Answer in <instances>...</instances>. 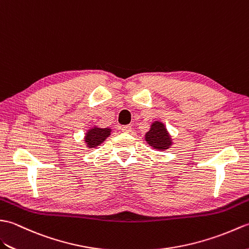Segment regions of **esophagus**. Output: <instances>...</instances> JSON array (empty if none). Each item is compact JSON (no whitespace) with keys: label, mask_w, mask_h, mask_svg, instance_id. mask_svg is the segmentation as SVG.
<instances>
[{"label":"esophagus","mask_w":249,"mask_h":249,"mask_svg":"<svg viewBox=\"0 0 249 249\" xmlns=\"http://www.w3.org/2000/svg\"><path fill=\"white\" fill-rule=\"evenodd\" d=\"M121 130H123V132H124V133H131L132 126L131 125H124L123 128H121Z\"/></svg>","instance_id":"obj_1"}]
</instances>
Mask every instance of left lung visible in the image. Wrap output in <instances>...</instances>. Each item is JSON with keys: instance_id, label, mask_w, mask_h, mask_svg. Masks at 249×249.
Here are the masks:
<instances>
[{"instance_id": "obj_1", "label": "left lung", "mask_w": 249, "mask_h": 249, "mask_svg": "<svg viewBox=\"0 0 249 249\" xmlns=\"http://www.w3.org/2000/svg\"><path fill=\"white\" fill-rule=\"evenodd\" d=\"M146 141L149 142V145L156 149H160V150L167 149L171 145L170 137L166 129L164 124L159 121L152 124L150 131L146 133Z\"/></svg>"}]
</instances>
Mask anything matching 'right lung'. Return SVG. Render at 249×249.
<instances>
[{
	"label": "right lung",
	"mask_w": 249,
	"mask_h": 249,
	"mask_svg": "<svg viewBox=\"0 0 249 249\" xmlns=\"http://www.w3.org/2000/svg\"><path fill=\"white\" fill-rule=\"evenodd\" d=\"M110 134V129H100V128H93L87 132L85 136V142L88 147H97L100 145L101 142Z\"/></svg>",
	"instance_id": "1"
}]
</instances>
